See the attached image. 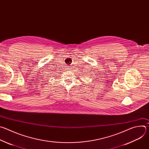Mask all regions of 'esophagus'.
<instances>
[{
  "label": "esophagus",
  "instance_id": "34e87169",
  "mask_svg": "<svg viewBox=\"0 0 149 149\" xmlns=\"http://www.w3.org/2000/svg\"><path fill=\"white\" fill-rule=\"evenodd\" d=\"M68 70H70V69H68Z\"/></svg>",
  "mask_w": 149,
  "mask_h": 149
}]
</instances>
